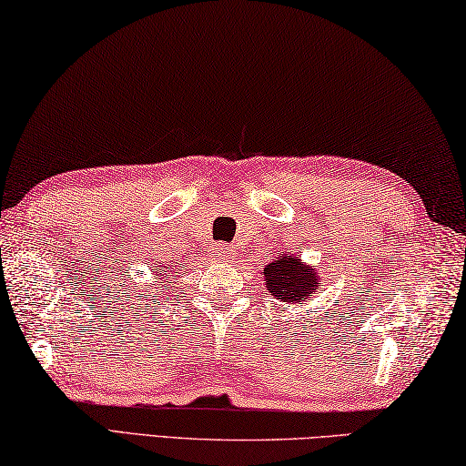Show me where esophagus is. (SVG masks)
I'll return each mask as SVG.
<instances>
[{
	"label": "esophagus",
	"instance_id": "1",
	"mask_svg": "<svg viewBox=\"0 0 466 466\" xmlns=\"http://www.w3.org/2000/svg\"><path fill=\"white\" fill-rule=\"evenodd\" d=\"M213 258H215V259H219V261H223V259H229L231 255H229V249H227V247H225L223 243H219V245H217L215 249H213Z\"/></svg>",
	"mask_w": 466,
	"mask_h": 466
}]
</instances>
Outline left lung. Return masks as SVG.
I'll return each instance as SVG.
<instances>
[{
	"mask_svg": "<svg viewBox=\"0 0 466 466\" xmlns=\"http://www.w3.org/2000/svg\"><path fill=\"white\" fill-rule=\"evenodd\" d=\"M263 281L269 296L286 303L306 301L318 289V273L293 253H283L265 265Z\"/></svg>",
	"mask_w": 466,
	"mask_h": 466,
	"instance_id": "obj_1",
	"label": "left lung"
}]
</instances>
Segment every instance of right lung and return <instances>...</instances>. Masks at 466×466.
I'll use <instances>...</instances> for the list:
<instances>
[{
	"label": "right lung",
	"mask_w": 466,
	"mask_h": 466,
	"mask_svg": "<svg viewBox=\"0 0 466 466\" xmlns=\"http://www.w3.org/2000/svg\"><path fill=\"white\" fill-rule=\"evenodd\" d=\"M168 269H170V268H168Z\"/></svg>",
	"instance_id": "right-lung-1"
}]
</instances>
